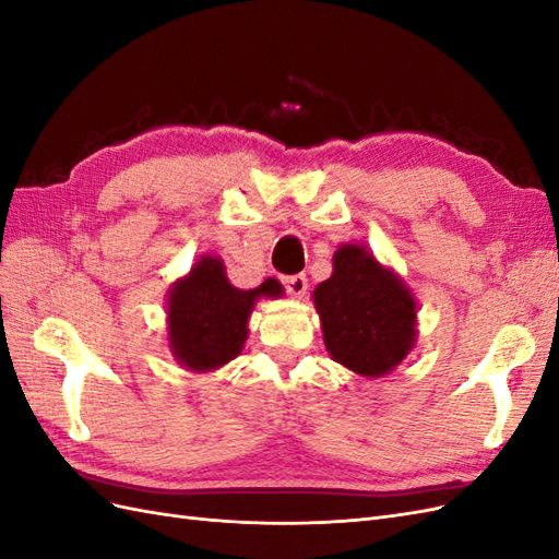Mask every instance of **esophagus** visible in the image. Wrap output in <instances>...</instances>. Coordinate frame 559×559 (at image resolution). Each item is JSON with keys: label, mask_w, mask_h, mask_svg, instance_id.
Returning <instances> with one entry per match:
<instances>
[{"label": "esophagus", "mask_w": 559, "mask_h": 559, "mask_svg": "<svg viewBox=\"0 0 559 559\" xmlns=\"http://www.w3.org/2000/svg\"><path fill=\"white\" fill-rule=\"evenodd\" d=\"M282 284H284L286 294L298 298L308 289V277L306 275H286V277H282Z\"/></svg>", "instance_id": "1"}]
</instances>
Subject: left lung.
Listing matches in <instances>:
<instances>
[{"instance_id": "obj_1", "label": "left lung", "mask_w": 559, "mask_h": 559, "mask_svg": "<svg viewBox=\"0 0 559 559\" xmlns=\"http://www.w3.org/2000/svg\"><path fill=\"white\" fill-rule=\"evenodd\" d=\"M331 357L366 378L394 370L415 343V300L364 247L343 245L333 275L314 289Z\"/></svg>"}]
</instances>
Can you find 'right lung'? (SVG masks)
<instances>
[{"instance_id": "1", "label": "right lung", "mask_w": 559, "mask_h": 559, "mask_svg": "<svg viewBox=\"0 0 559 559\" xmlns=\"http://www.w3.org/2000/svg\"><path fill=\"white\" fill-rule=\"evenodd\" d=\"M282 292L277 280L242 292L228 282L222 259L202 257L191 275L175 284L167 300V331L175 357L200 373L228 364L242 352L253 302L261 296H282Z\"/></svg>"}]
</instances>
